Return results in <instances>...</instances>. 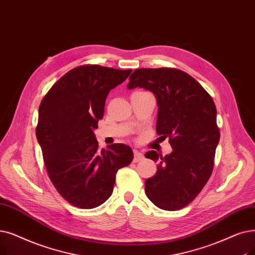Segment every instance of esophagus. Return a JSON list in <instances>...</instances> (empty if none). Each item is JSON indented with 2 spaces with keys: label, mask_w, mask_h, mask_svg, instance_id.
I'll return each mask as SVG.
<instances>
[{
  "label": "esophagus",
  "mask_w": 255,
  "mask_h": 255,
  "mask_svg": "<svg viewBox=\"0 0 255 255\" xmlns=\"http://www.w3.org/2000/svg\"><path fill=\"white\" fill-rule=\"evenodd\" d=\"M133 155H134V158H133L134 162H137V161H139V160H141L143 158L142 153L137 151V150H133Z\"/></svg>",
  "instance_id": "obj_1"
}]
</instances>
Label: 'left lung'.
Returning <instances> with one entry per match:
<instances>
[{"mask_svg": "<svg viewBox=\"0 0 255 255\" xmlns=\"http://www.w3.org/2000/svg\"><path fill=\"white\" fill-rule=\"evenodd\" d=\"M136 87L156 98V132L169 137L173 149L165 156L145 154L158 162L156 174L145 182L146 195L161 209L178 210L194 200L212 175L220 140L216 105L193 77L176 69L135 70L127 88Z\"/></svg>", "mask_w": 255, "mask_h": 255, "instance_id": "8db88e82", "label": "left lung"}]
</instances>
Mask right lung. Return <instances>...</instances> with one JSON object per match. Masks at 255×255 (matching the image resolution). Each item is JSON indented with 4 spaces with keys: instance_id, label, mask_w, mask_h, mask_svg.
Masks as SVG:
<instances>
[{
    "instance_id": "1",
    "label": "right lung",
    "mask_w": 255,
    "mask_h": 255,
    "mask_svg": "<svg viewBox=\"0 0 255 255\" xmlns=\"http://www.w3.org/2000/svg\"><path fill=\"white\" fill-rule=\"evenodd\" d=\"M132 70L82 65L66 73L43 97L36 137L55 189L76 207L90 209L112 196L117 172L133 159L124 143L99 150L94 130L109 92Z\"/></svg>"
}]
</instances>
